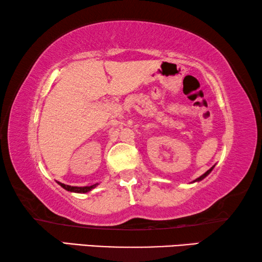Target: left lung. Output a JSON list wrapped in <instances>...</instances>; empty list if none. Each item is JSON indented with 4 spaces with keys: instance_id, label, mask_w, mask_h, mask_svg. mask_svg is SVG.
<instances>
[{
    "instance_id": "obj_1",
    "label": "left lung",
    "mask_w": 262,
    "mask_h": 262,
    "mask_svg": "<svg viewBox=\"0 0 262 262\" xmlns=\"http://www.w3.org/2000/svg\"><path fill=\"white\" fill-rule=\"evenodd\" d=\"M214 167H215V165H214V166H212V167H210V168H209V170H208V171L206 172V173H203V174H202L201 177H199V178H198V179H195V180L193 181V183H198V181H201V180H203V179H205V178H206V177H207L208 174H209V173H210V172L212 171V168H214Z\"/></svg>"
}]
</instances>
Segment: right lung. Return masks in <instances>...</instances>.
<instances>
[{
    "label": "right lung",
    "instance_id": "add662e5",
    "mask_svg": "<svg viewBox=\"0 0 262 262\" xmlns=\"http://www.w3.org/2000/svg\"><path fill=\"white\" fill-rule=\"evenodd\" d=\"M57 184H59L61 187H63L66 190H68V192H73V193H88L90 192L91 189L96 188L97 186H98L99 184L97 183L95 185H91V186H84V187H78V186H69V185H64L60 183V181H56Z\"/></svg>",
    "mask_w": 262,
    "mask_h": 262
}]
</instances>
